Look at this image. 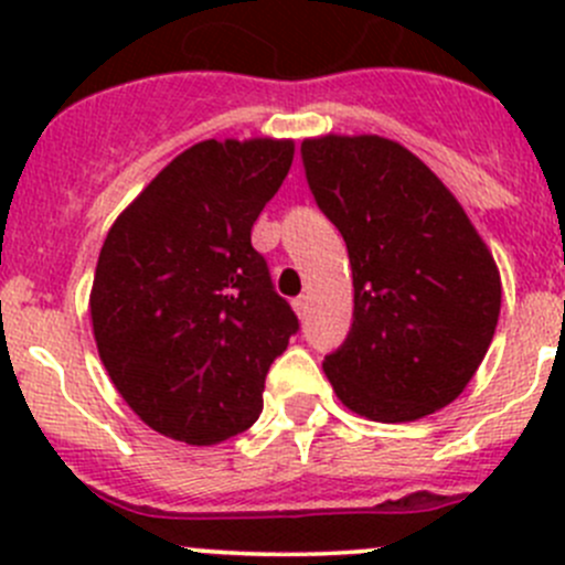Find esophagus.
I'll return each mask as SVG.
<instances>
[{"label": "esophagus", "mask_w": 565, "mask_h": 565, "mask_svg": "<svg viewBox=\"0 0 565 565\" xmlns=\"http://www.w3.org/2000/svg\"><path fill=\"white\" fill-rule=\"evenodd\" d=\"M292 306H295V311H298L300 319H306V315H309V298H306V295H300V298H295Z\"/></svg>", "instance_id": "1"}]
</instances>
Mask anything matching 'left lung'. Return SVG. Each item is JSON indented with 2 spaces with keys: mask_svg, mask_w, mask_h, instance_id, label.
Masks as SVG:
<instances>
[{
  "mask_svg": "<svg viewBox=\"0 0 565 565\" xmlns=\"http://www.w3.org/2000/svg\"><path fill=\"white\" fill-rule=\"evenodd\" d=\"M300 152L352 265V328L322 363L335 396L383 424L446 407L498 328L500 273L487 243L440 177L398 141L330 134Z\"/></svg>",
  "mask_w": 565,
  "mask_h": 565,
  "instance_id": "1",
  "label": "left lung"
}]
</instances>
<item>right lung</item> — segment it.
<instances>
[{"label":"right lung","instance_id":"1","mask_svg":"<svg viewBox=\"0 0 565 565\" xmlns=\"http://www.w3.org/2000/svg\"><path fill=\"white\" fill-rule=\"evenodd\" d=\"M292 139L199 141L108 230L89 315L108 377L150 429L213 446L262 413L300 322L250 226L292 167Z\"/></svg>","mask_w":565,"mask_h":565}]
</instances>
